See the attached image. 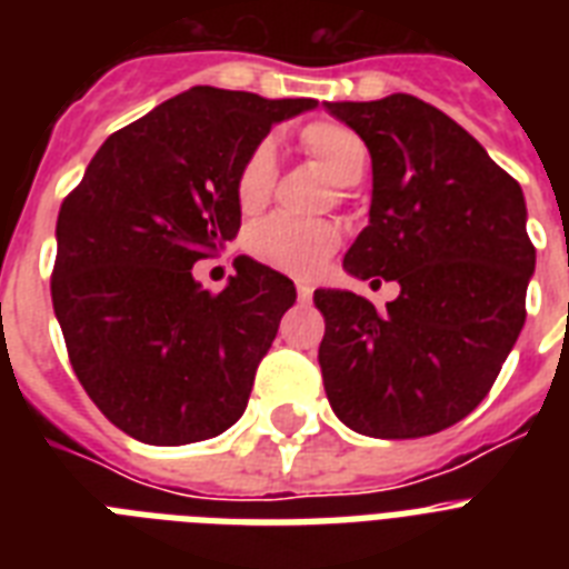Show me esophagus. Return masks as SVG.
Returning <instances> with one entry per match:
<instances>
[{
	"mask_svg": "<svg viewBox=\"0 0 569 569\" xmlns=\"http://www.w3.org/2000/svg\"><path fill=\"white\" fill-rule=\"evenodd\" d=\"M295 289H298V301H301V303H310L312 301V286L310 283H303V280H298V283H295Z\"/></svg>",
	"mask_w": 569,
	"mask_h": 569,
	"instance_id": "esophagus-1",
	"label": "esophagus"
}]
</instances>
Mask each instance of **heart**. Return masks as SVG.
Segmentation results:
<instances>
[{
  "instance_id": "obj_1",
  "label": "heart",
  "mask_w": 569,
  "mask_h": 569,
  "mask_svg": "<svg viewBox=\"0 0 569 569\" xmlns=\"http://www.w3.org/2000/svg\"><path fill=\"white\" fill-rule=\"evenodd\" d=\"M303 153L319 164L337 186H355L369 168V147L346 123L316 120L301 129ZM277 180V147L262 138L250 147L236 173V203L241 212H259L268 203ZM342 232L330 221H301L289 214H271L250 227L244 248L257 262L289 277H316L339 248Z\"/></svg>"
}]
</instances>
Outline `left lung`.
<instances>
[{
  "label": "left lung",
  "mask_w": 569,
  "mask_h": 569,
  "mask_svg": "<svg viewBox=\"0 0 569 569\" xmlns=\"http://www.w3.org/2000/svg\"><path fill=\"white\" fill-rule=\"evenodd\" d=\"M372 153V209L346 253L401 286L387 310L316 289L333 413L366 437H428L472 413L526 325L535 244L520 182L449 114L410 93L328 102Z\"/></svg>",
  "instance_id": "left-lung-1"
}]
</instances>
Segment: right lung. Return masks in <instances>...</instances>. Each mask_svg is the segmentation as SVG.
<instances>
[{"label": "right lung", "mask_w": 569, "mask_h": 569, "mask_svg": "<svg viewBox=\"0 0 569 569\" xmlns=\"http://www.w3.org/2000/svg\"><path fill=\"white\" fill-rule=\"evenodd\" d=\"M312 106L200 84L106 138L64 197L52 307L76 378L129 437L186 446L244 413L295 286L239 259L209 292L191 268L239 232L250 147Z\"/></svg>", "instance_id": "1"}]
</instances>
